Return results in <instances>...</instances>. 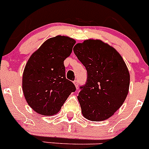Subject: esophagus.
Masks as SVG:
<instances>
[{
	"label": "esophagus",
	"instance_id": "obj_1",
	"mask_svg": "<svg viewBox=\"0 0 149 149\" xmlns=\"http://www.w3.org/2000/svg\"><path fill=\"white\" fill-rule=\"evenodd\" d=\"M74 86H76V87H78V85H79V83H78V81L77 80H75V81H74Z\"/></svg>",
	"mask_w": 149,
	"mask_h": 149
}]
</instances>
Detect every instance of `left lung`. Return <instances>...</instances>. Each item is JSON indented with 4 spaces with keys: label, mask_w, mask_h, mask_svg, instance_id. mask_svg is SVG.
Returning a JSON list of instances; mask_svg holds the SVG:
<instances>
[{
    "label": "left lung",
    "mask_w": 149,
    "mask_h": 149,
    "mask_svg": "<svg viewBox=\"0 0 149 149\" xmlns=\"http://www.w3.org/2000/svg\"><path fill=\"white\" fill-rule=\"evenodd\" d=\"M73 51L87 72L77 96L83 116L94 122L106 120L128 93L130 74L125 63L113 47L98 39L77 43Z\"/></svg>",
    "instance_id": "left-lung-1"
}]
</instances>
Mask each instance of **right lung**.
Instances as JSON below:
<instances>
[{
    "label": "right lung",
    "instance_id": "obj_1",
    "mask_svg": "<svg viewBox=\"0 0 149 149\" xmlns=\"http://www.w3.org/2000/svg\"><path fill=\"white\" fill-rule=\"evenodd\" d=\"M74 39L56 36L45 41L27 61L22 89L27 104L44 116L57 113L76 87L65 77L64 60L71 54Z\"/></svg>",
    "mask_w": 149,
    "mask_h": 149
}]
</instances>
